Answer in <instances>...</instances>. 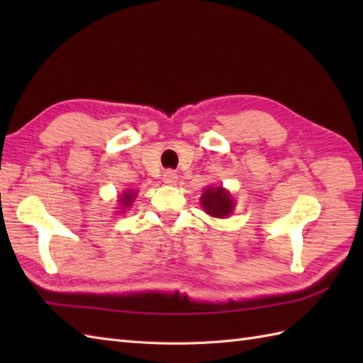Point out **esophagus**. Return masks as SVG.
<instances>
[{
	"label": "esophagus",
	"instance_id": "34e87169",
	"mask_svg": "<svg viewBox=\"0 0 363 363\" xmlns=\"http://www.w3.org/2000/svg\"><path fill=\"white\" fill-rule=\"evenodd\" d=\"M162 176H164V177H162V179H164L165 184H176L177 179H179L174 169H167V172L162 174Z\"/></svg>",
	"mask_w": 363,
	"mask_h": 363
}]
</instances>
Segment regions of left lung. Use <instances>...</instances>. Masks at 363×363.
<instances>
[{
	"label": "left lung",
	"mask_w": 363,
	"mask_h": 363,
	"mask_svg": "<svg viewBox=\"0 0 363 363\" xmlns=\"http://www.w3.org/2000/svg\"><path fill=\"white\" fill-rule=\"evenodd\" d=\"M201 204H203V209L207 213L218 218L228 217V215L234 209L233 196H230L228 191L223 190L221 187L207 189L201 196Z\"/></svg>",
	"instance_id": "1"
}]
</instances>
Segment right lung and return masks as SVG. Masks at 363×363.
<instances>
[{"mask_svg":"<svg viewBox=\"0 0 363 363\" xmlns=\"http://www.w3.org/2000/svg\"><path fill=\"white\" fill-rule=\"evenodd\" d=\"M135 198V194L133 190L130 191H125V195H123L121 198H120V204H121V207H128V206H130V203H133V199Z\"/></svg>","mask_w":363,"mask_h":363,"instance_id":"right-lung-1","label":"right lung"}]
</instances>
